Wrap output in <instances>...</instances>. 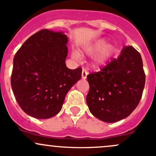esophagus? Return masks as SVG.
<instances>
[{
  "label": "esophagus",
  "instance_id": "esophagus-1",
  "mask_svg": "<svg viewBox=\"0 0 156 156\" xmlns=\"http://www.w3.org/2000/svg\"><path fill=\"white\" fill-rule=\"evenodd\" d=\"M87 75H88V72L86 71L85 69H83V71H82V79H83V80H86Z\"/></svg>",
  "mask_w": 156,
  "mask_h": 156
}]
</instances>
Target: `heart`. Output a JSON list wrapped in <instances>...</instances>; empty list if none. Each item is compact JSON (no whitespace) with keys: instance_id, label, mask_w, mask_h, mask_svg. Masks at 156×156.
<instances>
[{"instance_id":"heart-1","label":"heart","mask_w":156,"mask_h":156,"mask_svg":"<svg viewBox=\"0 0 156 156\" xmlns=\"http://www.w3.org/2000/svg\"><path fill=\"white\" fill-rule=\"evenodd\" d=\"M115 48L110 43H107L104 38L94 40V41L85 44L80 50V55L93 56L92 67L94 69L100 68L105 65L113 58L115 54ZM73 57L79 58L77 52H73Z\"/></svg>"}]
</instances>
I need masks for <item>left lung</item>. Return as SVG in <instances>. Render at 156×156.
<instances>
[{"mask_svg": "<svg viewBox=\"0 0 156 156\" xmlns=\"http://www.w3.org/2000/svg\"><path fill=\"white\" fill-rule=\"evenodd\" d=\"M145 78L140 54L133 46H125L118 58L101 71L87 76L90 89L86 103L90 112L108 123L128 117L140 101Z\"/></svg>", "mask_w": 156, "mask_h": 156, "instance_id": "1", "label": "left lung"}]
</instances>
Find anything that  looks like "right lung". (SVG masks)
<instances>
[{
	"mask_svg": "<svg viewBox=\"0 0 156 156\" xmlns=\"http://www.w3.org/2000/svg\"><path fill=\"white\" fill-rule=\"evenodd\" d=\"M67 42L63 31L44 29L30 37L14 56L12 91L22 110L34 118L58 113L67 93L81 78V67L66 66Z\"/></svg>",
	"mask_w": 156,
	"mask_h": 156,
	"instance_id": "1",
	"label": "right lung"
}]
</instances>
